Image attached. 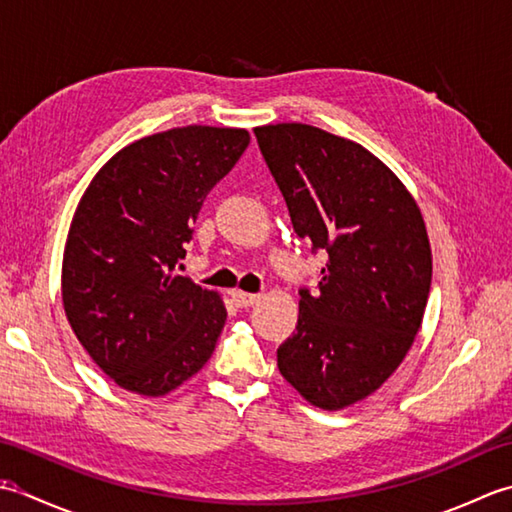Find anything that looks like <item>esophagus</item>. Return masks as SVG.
Returning a JSON list of instances; mask_svg holds the SVG:
<instances>
[{
	"mask_svg": "<svg viewBox=\"0 0 512 512\" xmlns=\"http://www.w3.org/2000/svg\"><path fill=\"white\" fill-rule=\"evenodd\" d=\"M233 301H235L237 308H248V306H253V303L257 301V295H250V292L235 290L233 292Z\"/></svg>",
	"mask_w": 512,
	"mask_h": 512,
	"instance_id": "esophagus-1",
	"label": "esophagus"
}]
</instances>
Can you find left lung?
I'll return each mask as SVG.
<instances>
[{
    "label": "left lung",
    "mask_w": 512,
    "mask_h": 512,
    "mask_svg": "<svg viewBox=\"0 0 512 512\" xmlns=\"http://www.w3.org/2000/svg\"><path fill=\"white\" fill-rule=\"evenodd\" d=\"M255 136L295 233L328 253L317 290H299L279 372L314 407H350L396 372L420 330L427 228L405 184L358 143L301 123L255 127Z\"/></svg>",
    "instance_id": "left-lung-1"
}]
</instances>
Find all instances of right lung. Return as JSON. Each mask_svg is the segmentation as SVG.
<instances>
[{"label": "right lung", "instance_id": "obj_1", "mask_svg": "<svg viewBox=\"0 0 512 512\" xmlns=\"http://www.w3.org/2000/svg\"><path fill=\"white\" fill-rule=\"evenodd\" d=\"M250 143L246 129L189 125L105 162L76 206L61 295L76 339L118 387L165 396L220 336V295L176 275L206 195Z\"/></svg>", "mask_w": 512, "mask_h": 512}]
</instances>
